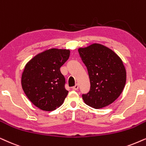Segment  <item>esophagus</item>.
<instances>
[{
    "mask_svg": "<svg viewBox=\"0 0 146 146\" xmlns=\"http://www.w3.org/2000/svg\"><path fill=\"white\" fill-rule=\"evenodd\" d=\"M72 88H73V90H78V88H79V85L76 84Z\"/></svg>",
    "mask_w": 146,
    "mask_h": 146,
    "instance_id": "esophagus-1",
    "label": "esophagus"
}]
</instances>
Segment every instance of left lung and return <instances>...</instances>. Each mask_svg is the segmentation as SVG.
<instances>
[{
    "label": "left lung",
    "instance_id": "8db88e82",
    "mask_svg": "<svg viewBox=\"0 0 146 146\" xmlns=\"http://www.w3.org/2000/svg\"><path fill=\"white\" fill-rule=\"evenodd\" d=\"M78 52L88 69L90 90L83 94L84 102L98 109L112 104L120 96L126 84V69L112 50L94 43Z\"/></svg>",
    "mask_w": 146,
    "mask_h": 146
}]
</instances>
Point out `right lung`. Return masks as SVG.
I'll list each match as a JSON object with an SVG mask.
<instances>
[{"mask_svg": "<svg viewBox=\"0 0 146 146\" xmlns=\"http://www.w3.org/2000/svg\"><path fill=\"white\" fill-rule=\"evenodd\" d=\"M67 49L46 50L27 62L21 75V86L26 96L36 107L52 111L67 97L65 79L60 68L69 58Z\"/></svg>", "mask_w": 146, "mask_h": 146, "instance_id": "add662e5", "label": "right lung"}]
</instances>
